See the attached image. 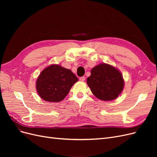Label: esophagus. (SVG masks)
<instances>
[{
	"mask_svg": "<svg viewBox=\"0 0 157 157\" xmlns=\"http://www.w3.org/2000/svg\"><path fill=\"white\" fill-rule=\"evenodd\" d=\"M79 80H80V81H84L85 80V77H80V78H79Z\"/></svg>",
	"mask_w": 157,
	"mask_h": 157,
	"instance_id": "obj_1",
	"label": "esophagus"
}]
</instances>
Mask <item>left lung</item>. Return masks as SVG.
Masks as SVG:
<instances>
[{"instance_id": "left-lung-1", "label": "left lung", "mask_w": 157, "mask_h": 157, "mask_svg": "<svg viewBox=\"0 0 157 157\" xmlns=\"http://www.w3.org/2000/svg\"><path fill=\"white\" fill-rule=\"evenodd\" d=\"M87 84L95 96L103 101L115 99L122 92L124 82L121 73L113 66L101 63L94 67Z\"/></svg>"}]
</instances>
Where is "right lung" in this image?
Returning a JSON list of instances; mask_svg holds the SVG:
<instances>
[{
  "mask_svg": "<svg viewBox=\"0 0 157 157\" xmlns=\"http://www.w3.org/2000/svg\"><path fill=\"white\" fill-rule=\"evenodd\" d=\"M78 78L69 69L58 65H51L40 73L36 88L40 97L49 102L62 101Z\"/></svg>",
  "mask_w": 157,
  "mask_h": 157,
  "instance_id": "obj_1",
  "label": "right lung"
}]
</instances>
